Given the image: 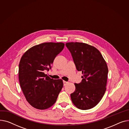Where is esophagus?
Wrapping results in <instances>:
<instances>
[{"label": "esophagus", "instance_id": "obj_1", "mask_svg": "<svg viewBox=\"0 0 129 129\" xmlns=\"http://www.w3.org/2000/svg\"><path fill=\"white\" fill-rule=\"evenodd\" d=\"M63 85H66L67 84V83H68V82H66V81H63Z\"/></svg>", "mask_w": 129, "mask_h": 129}]
</instances>
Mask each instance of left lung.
<instances>
[{
    "mask_svg": "<svg viewBox=\"0 0 129 129\" xmlns=\"http://www.w3.org/2000/svg\"><path fill=\"white\" fill-rule=\"evenodd\" d=\"M79 71H82L81 83H75V90L71 94L73 104L78 108L87 110L101 101L106 90L108 69L101 52L86 43L66 44Z\"/></svg>",
    "mask_w": 129,
    "mask_h": 129,
    "instance_id": "obj_1",
    "label": "left lung"
}]
</instances>
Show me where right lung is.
Here are the masks:
<instances>
[{
  "label": "right lung",
  "mask_w": 129,
  "mask_h": 129,
  "mask_svg": "<svg viewBox=\"0 0 129 129\" xmlns=\"http://www.w3.org/2000/svg\"><path fill=\"white\" fill-rule=\"evenodd\" d=\"M64 46L63 43H43L28 49L19 66L20 86L27 102L34 108L44 110L54 105L63 86L61 79L54 80L45 74Z\"/></svg>",
  "instance_id": "add662e5"
}]
</instances>
